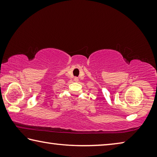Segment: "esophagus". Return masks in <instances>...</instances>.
Returning <instances> with one entry per match:
<instances>
[{
	"mask_svg": "<svg viewBox=\"0 0 157 157\" xmlns=\"http://www.w3.org/2000/svg\"><path fill=\"white\" fill-rule=\"evenodd\" d=\"M74 80H75V82H78V78H77V77H75V78H74Z\"/></svg>",
	"mask_w": 157,
	"mask_h": 157,
	"instance_id": "34e87169",
	"label": "esophagus"
}]
</instances>
